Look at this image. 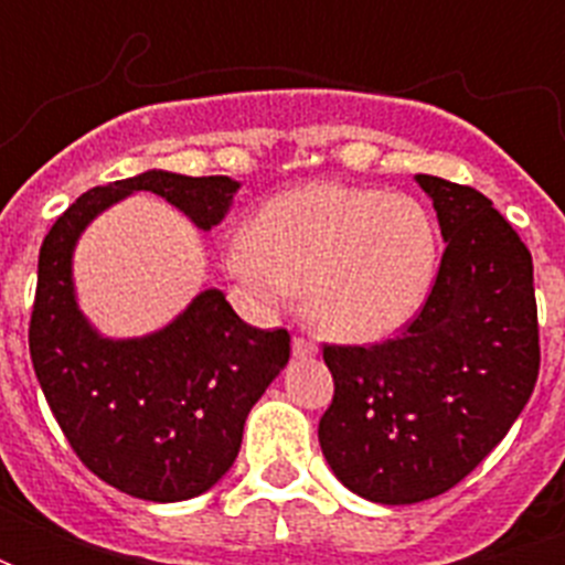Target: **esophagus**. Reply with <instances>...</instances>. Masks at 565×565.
<instances>
[{
  "label": "esophagus",
  "mask_w": 565,
  "mask_h": 565,
  "mask_svg": "<svg viewBox=\"0 0 565 565\" xmlns=\"http://www.w3.org/2000/svg\"><path fill=\"white\" fill-rule=\"evenodd\" d=\"M292 354L305 361V358H317L319 349L317 343H310V340H305V337H296V340H292Z\"/></svg>",
  "instance_id": "esophagus-1"
}]
</instances>
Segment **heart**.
I'll use <instances>...</instances> for the list:
<instances>
[{
  "mask_svg": "<svg viewBox=\"0 0 565 565\" xmlns=\"http://www.w3.org/2000/svg\"><path fill=\"white\" fill-rule=\"evenodd\" d=\"M225 273L266 305L305 290L310 322L375 343L419 317L439 266V228L407 193L305 184L257 211L222 248Z\"/></svg>",
  "mask_w": 565,
  "mask_h": 565,
  "instance_id": "heart-1",
  "label": "heart"
}]
</instances>
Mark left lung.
<instances>
[{
  "label": "left lung",
  "instance_id": "obj_1",
  "mask_svg": "<svg viewBox=\"0 0 565 565\" xmlns=\"http://www.w3.org/2000/svg\"><path fill=\"white\" fill-rule=\"evenodd\" d=\"M446 239L422 313L395 340L326 345L334 402L319 446L337 481L377 504L460 483L525 411L540 375L534 260L483 193L416 175Z\"/></svg>",
  "mask_w": 565,
  "mask_h": 565
}]
</instances>
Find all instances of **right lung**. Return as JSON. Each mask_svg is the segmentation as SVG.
Masks as SVG:
<instances>
[{
  "mask_svg": "<svg viewBox=\"0 0 565 565\" xmlns=\"http://www.w3.org/2000/svg\"><path fill=\"white\" fill-rule=\"evenodd\" d=\"M239 181L146 170L78 195L40 246L29 349L34 375L82 463L143 501H188L237 460L248 411L290 361V334L260 331L207 287L143 337H105L78 305L73 257L99 213L154 193L199 231L225 220Z\"/></svg>",
  "mask_w": 565,
  "mask_h": 565,
  "instance_id": "obj_1",
  "label": "right lung"
}]
</instances>
